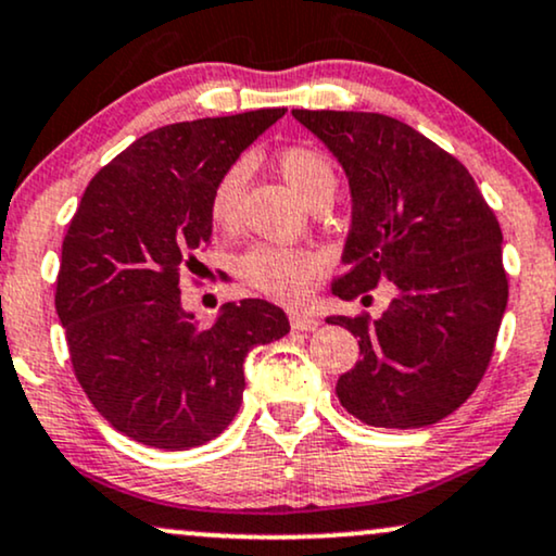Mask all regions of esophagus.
Returning <instances> with one entry per match:
<instances>
[{"mask_svg":"<svg viewBox=\"0 0 556 556\" xmlns=\"http://www.w3.org/2000/svg\"><path fill=\"white\" fill-rule=\"evenodd\" d=\"M290 323L294 330H315L320 326V318L307 311H294V313H290Z\"/></svg>","mask_w":556,"mask_h":556,"instance_id":"obj_1","label":"esophagus"}]
</instances>
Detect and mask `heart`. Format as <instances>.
<instances>
[{
  "label": "heart",
  "instance_id": "b5f03b06",
  "mask_svg": "<svg viewBox=\"0 0 556 556\" xmlns=\"http://www.w3.org/2000/svg\"><path fill=\"white\" fill-rule=\"evenodd\" d=\"M277 168L287 185L305 200V205H313L320 197H333L336 192V168L326 153L313 146H287L277 153ZM245 181H249L245 161H236L217 177L213 194H210V220L215 228L230 230L238 223ZM323 264L326 258L315 251L279 243H256L241 256L238 271L245 285L254 287L256 292L279 302H292L323 269Z\"/></svg>",
  "mask_w": 556,
  "mask_h": 556
}]
</instances>
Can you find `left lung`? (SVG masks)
<instances>
[{"label":"left lung","instance_id":"obj_1","mask_svg":"<svg viewBox=\"0 0 556 556\" xmlns=\"http://www.w3.org/2000/svg\"><path fill=\"white\" fill-rule=\"evenodd\" d=\"M339 159L351 230L333 282L341 300L395 285L390 307L330 315L359 339L362 359L336 395L379 428H420L472 395L493 359L508 305L503 233L472 174L410 125L379 112L292 110Z\"/></svg>","mask_w":556,"mask_h":556}]
</instances>
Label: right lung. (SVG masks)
Listing matches in <instances>:
<instances>
[{
    "mask_svg": "<svg viewBox=\"0 0 556 556\" xmlns=\"http://www.w3.org/2000/svg\"><path fill=\"white\" fill-rule=\"evenodd\" d=\"M285 112L146 132L91 177L68 223L55 313L81 390L132 441L181 452L215 439L241 407L249 351L290 333L266 300L228 302L200 328L179 298L181 269L213 236L217 177Z\"/></svg>",
    "mask_w": 556,
    "mask_h": 556,
    "instance_id": "obj_1",
    "label": "right lung"
}]
</instances>
